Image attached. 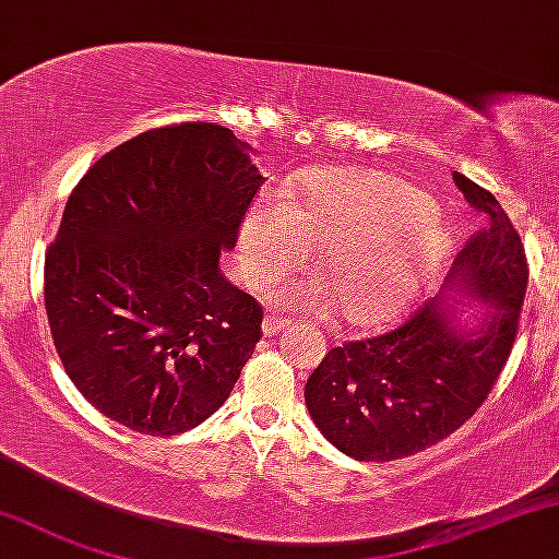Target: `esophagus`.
I'll use <instances>...</instances> for the list:
<instances>
[{
	"label": "esophagus",
	"instance_id": "obj_1",
	"mask_svg": "<svg viewBox=\"0 0 559 559\" xmlns=\"http://www.w3.org/2000/svg\"><path fill=\"white\" fill-rule=\"evenodd\" d=\"M288 324H292V322H288L286 317H281V314H271V312H267V314H265V320H263V332H265L267 337H271V335H278V332H281V330H286Z\"/></svg>",
	"mask_w": 559,
	"mask_h": 559
}]
</instances>
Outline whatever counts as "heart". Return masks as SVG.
<instances>
[{
	"label": "heart",
	"instance_id": "obj_1",
	"mask_svg": "<svg viewBox=\"0 0 559 559\" xmlns=\"http://www.w3.org/2000/svg\"><path fill=\"white\" fill-rule=\"evenodd\" d=\"M324 245L320 278L296 281L278 296L296 309H320L332 292L337 312L353 324H377L397 314L426 284L449 250L438 209L405 180L369 169L317 175L284 203L260 201L239 231V265L263 286L294 271Z\"/></svg>",
	"mask_w": 559,
	"mask_h": 559
}]
</instances>
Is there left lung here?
<instances>
[{"label":"left lung","instance_id":"obj_1","mask_svg":"<svg viewBox=\"0 0 559 559\" xmlns=\"http://www.w3.org/2000/svg\"><path fill=\"white\" fill-rule=\"evenodd\" d=\"M454 182L485 227L459 252L443 288L485 301L483 322L464 328L456 307L428 301L384 335L332 348L304 386L322 436L358 462L413 456L462 428L513 350L528 284L524 245L490 190L459 173Z\"/></svg>","mask_w":559,"mask_h":559}]
</instances>
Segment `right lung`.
I'll return each instance as SVG.
<instances>
[{
    "label": "right lung",
    "mask_w": 559,
    "mask_h": 559,
    "mask_svg": "<svg viewBox=\"0 0 559 559\" xmlns=\"http://www.w3.org/2000/svg\"><path fill=\"white\" fill-rule=\"evenodd\" d=\"M265 178L224 126L139 133L76 182L46 252L63 371L105 418L144 436L201 426L235 390L263 307L218 258Z\"/></svg>",
    "instance_id": "1"
}]
</instances>
